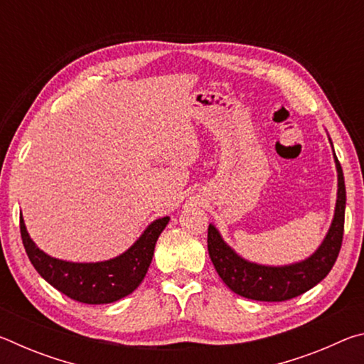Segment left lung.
I'll return each mask as SVG.
<instances>
[{"mask_svg": "<svg viewBox=\"0 0 364 364\" xmlns=\"http://www.w3.org/2000/svg\"><path fill=\"white\" fill-rule=\"evenodd\" d=\"M336 165L338 173V191L334 220H332L331 230L321 247L305 262L279 268L249 263L228 247L212 225L208 226V255H210V260L220 278L232 292L252 300L284 301L306 292L308 289L316 286L319 281L328 276L342 247L345 221V183L341 162L337 157Z\"/></svg>", "mask_w": 364, "mask_h": 364, "instance_id": "left-lung-1", "label": "left lung"}]
</instances>
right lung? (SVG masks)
I'll return each instance as SVG.
<instances>
[{"label": "right lung", "mask_w": 364, "mask_h": 364, "mask_svg": "<svg viewBox=\"0 0 364 364\" xmlns=\"http://www.w3.org/2000/svg\"><path fill=\"white\" fill-rule=\"evenodd\" d=\"M168 220H156L125 254L101 263H70L46 255L30 239L22 215L21 236L30 262L49 284L82 304L101 305L127 297L141 284L152 262L157 239Z\"/></svg>", "instance_id": "1"}]
</instances>
